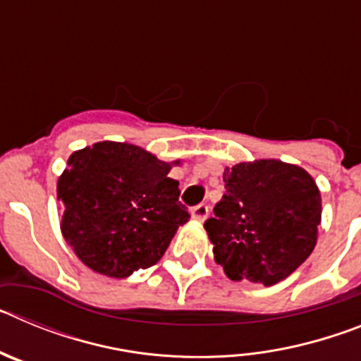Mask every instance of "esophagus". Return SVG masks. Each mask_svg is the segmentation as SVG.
I'll list each match as a JSON object with an SVG mask.
<instances>
[{
  "label": "esophagus",
  "mask_w": 361,
  "mask_h": 361,
  "mask_svg": "<svg viewBox=\"0 0 361 361\" xmlns=\"http://www.w3.org/2000/svg\"><path fill=\"white\" fill-rule=\"evenodd\" d=\"M206 215H208V206H206L204 202L197 204L195 208L191 209V216H193L195 220H199V222H202V220L206 219Z\"/></svg>",
  "instance_id": "34e87169"
}]
</instances>
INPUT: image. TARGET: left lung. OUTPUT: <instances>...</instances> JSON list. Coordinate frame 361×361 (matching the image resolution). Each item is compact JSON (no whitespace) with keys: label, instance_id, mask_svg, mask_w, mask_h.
<instances>
[{"label":"left lung","instance_id":"1","mask_svg":"<svg viewBox=\"0 0 361 361\" xmlns=\"http://www.w3.org/2000/svg\"><path fill=\"white\" fill-rule=\"evenodd\" d=\"M226 193L204 222L215 262L235 282L273 286L311 255L322 219L311 175L282 161H255L224 170Z\"/></svg>","mask_w":361,"mask_h":361}]
</instances>
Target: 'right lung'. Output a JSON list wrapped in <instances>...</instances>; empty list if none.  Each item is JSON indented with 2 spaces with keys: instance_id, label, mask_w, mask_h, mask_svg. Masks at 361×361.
<instances>
[{
  "instance_id": "add662e5",
  "label": "right lung",
  "mask_w": 361,
  "mask_h": 361,
  "mask_svg": "<svg viewBox=\"0 0 361 361\" xmlns=\"http://www.w3.org/2000/svg\"><path fill=\"white\" fill-rule=\"evenodd\" d=\"M170 168L126 142H97L70 155L57 180L61 231L90 269L124 279L161 260L190 220Z\"/></svg>"
}]
</instances>
